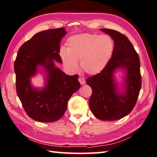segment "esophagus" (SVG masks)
<instances>
[{
	"label": "esophagus",
	"instance_id": "1",
	"mask_svg": "<svg viewBox=\"0 0 157 157\" xmlns=\"http://www.w3.org/2000/svg\"><path fill=\"white\" fill-rule=\"evenodd\" d=\"M78 81L80 82L81 85H83V84H85V83H86L85 78H84L83 77H81V76L78 78Z\"/></svg>",
	"mask_w": 157,
	"mask_h": 157
}]
</instances>
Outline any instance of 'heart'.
Returning <instances> with one entry per match:
<instances>
[{
  "label": "heart",
  "mask_w": 157,
  "mask_h": 157,
  "mask_svg": "<svg viewBox=\"0 0 157 157\" xmlns=\"http://www.w3.org/2000/svg\"><path fill=\"white\" fill-rule=\"evenodd\" d=\"M67 50L62 49L61 56L64 64L71 69L81 67L88 74H97L105 69L114 51V42L108 35L82 34L70 37Z\"/></svg>",
  "instance_id": "b5f03b06"
}]
</instances>
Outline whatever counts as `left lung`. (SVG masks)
I'll use <instances>...</instances> for the list:
<instances>
[{"mask_svg":"<svg viewBox=\"0 0 157 157\" xmlns=\"http://www.w3.org/2000/svg\"><path fill=\"white\" fill-rule=\"evenodd\" d=\"M114 40V51L101 73L90 76L86 83L92 88L89 107L98 119L112 121L121 119L132 110L142 86L140 62L138 54L125 35L110 29H101ZM126 70L124 91L118 90L114 73Z\"/></svg>","mask_w":157,"mask_h":157,"instance_id":"obj_1","label":"left lung"}]
</instances>
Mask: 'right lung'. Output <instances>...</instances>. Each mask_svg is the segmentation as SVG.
Here are the masks:
<instances>
[{
    "label": "right lung",
    "mask_w": 157,
    "mask_h": 157,
    "mask_svg": "<svg viewBox=\"0 0 157 157\" xmlns=\"http://www.w3.org/2000/svg\"><path fill=\"white\" fill-rule=\"evenodd\" d=\"M66 34L64 28L40 32L18 50L14 63L17 94L27 114L36 121L52 122L62 118L70 98L81 86L78 75H67L54 63H62L60 42ZM38 65L44 67L47 74L42 90L34 88L30 81Z\"/></svg>",
    "instance_id": "right-lung-1"
}]
</instances>
